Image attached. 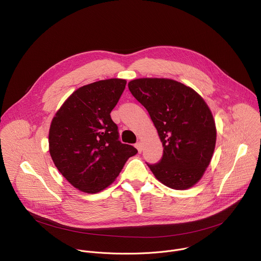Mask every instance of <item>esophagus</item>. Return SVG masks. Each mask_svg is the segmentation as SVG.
Wrapping results in <instances>:
<instances>
[{
    "label": "esophagus",
    "mask_w": 261,
    "mask_h": 261,
    "mask_svg": "<svg viewBox=\"0 0 261 261\" xmlns=\"http://www.w3.org/2000/svg\"><path fill=\"white\" fill-rule=\"evenodd\" d=\"M135 147L137 148L138 153H141V151H142V142H141V141H138V142L135 144Z\"/></svg>",
    "instance_id": "esophagus-1"
}]
</instances>
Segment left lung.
I'll use <instances>...</instances> for the list:
<instances>
[{
	"label": "left lung",
	"mask_w": 261,
	"mask_h": 261,
	"mask_svg": "<svg viewBox=\"0 0 261 261\" xmlns=\"http://www.w3.org/2000/svg\"><path fill=\"white\" fill-rule=\"evenodd\" d=\"M128 87L148 111L164 147L160 162L147 166L171 189L193 187L216 145V125L207 104L193 89L173 80L138 79Z\"/></svg>",
	"instance_id": "1"
}]
</instances>
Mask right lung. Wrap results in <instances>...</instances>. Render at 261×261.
<instances>
[{"instance_id":"right-lung-1","label":"right lung","mask_w":261,"mask_h":261,"mask_svg":"<svg viewBox=\"0 0 261 261\" xmlns=\"http://www.w3.org/2000/svg\"><path fill=\"white\" fill-rule=\"evenodd\" d=\"M127 82L99 81L73 92L55 115L49 154L62 175L76 189L98 193L114 182L137 150L119 140L110 113Z\"/></svg>"}]
</instances>
